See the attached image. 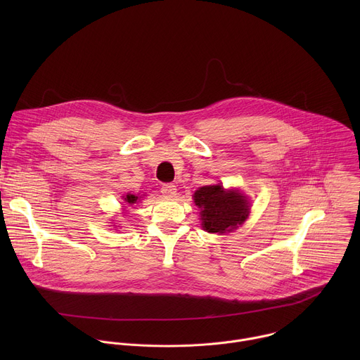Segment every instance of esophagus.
Masks as SVG:
<instances>
[{
    "instance_id": "1",
    "label": "esophagus",
    "mask_w": 360,
    "mask_h": 360,
    "mask_svg": "<svg viewBox=\"0 0 360 360\" xmlns=\"http://www.w3.org/2000/svg\"><path fill=\"white\" fill-rule=\"evenodd\" d=\"M161 192L165 198H174L176 195V186L174 184H165L161 186Z\"/></svg>"
}]
</instances>
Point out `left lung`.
I'll return each instance as SVG.
<instances>
[{
  "label": "left lung",
  "mask_w": 360,
  "mask_h": 360,
  "mask_svg": "<svg viewBox=\"0 0 360 360\" xmlns=\"http://www.w3.org/2000/svg\"><path fill=\"white\" fill-rule=\"evenodd\" d=\"M195 205L200 210L203 231L211 233H226L240 226L249 217L248 198L235 189L222 185L202 186L193 193Z\"/></svg>",
  "instance_id": "obj_1"
}]
</instances>
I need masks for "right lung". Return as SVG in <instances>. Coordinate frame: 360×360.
I'll return each mask as SVG.
<instances>
[{"label":"right lung","mask_w":360,"mask_h":360,"mask_svg":"<svg viewBox=\"0 0 360 360\" xmlns=\"http://www.w3.org/2000/svg\"><path fill=\"white\" fill-rule=\"evenodd\" d=\"M139 198L141 196H136V195H132V193H128L124 199H125V202L128 203V205H132V203H136L138 200H139Z\"/></svg>","instance_id":"obj_1"}]
</instances>
